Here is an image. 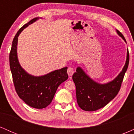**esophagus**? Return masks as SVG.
<instances>
[{"mask_svg": "<svg viewBox=\"0 0 134 134\" xmlns=\"http://www.w3.org/2000/svg\"><path fill=\"white\" fill-rule=\"evenodd\" d=\"M74 73V69L71 67H69L68 69H67V74H68L69 76H72Z\"/></svg>", "mask_w": 134, "mask_h": 134, "instance_id": "34e87169", "label": "esophagus"}]
</instances>
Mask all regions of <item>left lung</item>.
<instances>
[{
    "instance_id": "left-lung-1",
    "label": "left lung",
    "mask_w": 134,
    "mask_h": 134,
    "mask_svg": "<svg viewBox=\"0 0 134 134\" xmlns=\"http://www.w3.org/2000/svg\"><path fill=\"white\" fill-rule=\"evenodd\" d=\"M116 33L126 42L119 31ZM129 63V53L127 48V59L122 70L113 81L99 84L90 77L80 67L72 76L76 85V98L79 107L84 111H93L104 107L117 95Z\"/></svg>"
}]
</instances>
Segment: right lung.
<instances>
[{
  "mask_svg": "<svg viewBox=\"0 0 134 134\" xmlns=\"http://www.w3.org/2000/svg\"><path fill=\"white\" fill-rule=\"evenodd\" d=\"M35 18L19 29L14 38L9 54L10 69L15 90L21 99L34 108H44L51 103L58 87L68 79L67 67L41 76L29 74L20 65L17 55L18 36L24 28L39 19Z\"/></svg>",
  "mask_w": 134,
  "mask_h": 134,
  "instance_id": "1",
  "label": "right lung"
}]
</instances>
